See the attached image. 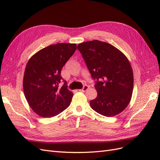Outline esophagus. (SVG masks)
Masks as SVG:
<instances>
[{"label":"esophagus","mask_w":160,"mask_h":160,"mask_svg":"<svg viewBox=\"0 0 160 160\" xmlns=\"http://www.w3.org/2000/svg\"><path fill=\"white\" fill-rule=\"evenodd\" d=\"M89 89V86L88 85H85L83 88V89H79V91H83V92H85V91H87Z\"/></svg>","instance_id":"esophagus-1"}]
</instances>
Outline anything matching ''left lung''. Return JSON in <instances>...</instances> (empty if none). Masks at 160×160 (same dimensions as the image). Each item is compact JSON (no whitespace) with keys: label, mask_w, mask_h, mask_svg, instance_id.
<instances>
[{"label":"left lung","mask_w":160,"mask_h":160,"mask_svg":"<svg viewBox=\"0 0 160 160\" xmlns=\"http://www.w3.org/2000/svg\"><path fill=\"white\" fill-rule=\"evenodd\" d=\"M92 77L98 96L90 101L98 113L113 117L128 107L133 89V73L123 53L106 42L93 40L77 46Z\"/></svg>","instance_id":"obj_1"}]
</instances>
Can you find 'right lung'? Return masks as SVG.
<instances>
[{"label": "right lung", "instance_id": "add662e5", "mask_svg": "<svg viewBox=\"0 0 160 160\" xmlns=\"http://www.w3.org/2000/svg\"><path fill=\"white\" fill-rule=\"evenodd\" d=\"M76 49L75 43H57L43 48L28 60L23 77L24 94L40 117H54L69 106L73 93L66 82L59 86L61 71Z\"/></svg>", "mask_w": 160, "mask_h": 160}]
</instances>
